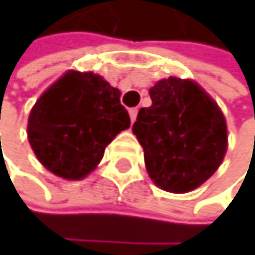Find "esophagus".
<instances>
[{
    "mask_svg": "<svg viewBox=\"0 0 255 255\" xmlns=\"http://www.w3.org/2000/svg\"><path fill=\"white\" fill-rule=\"evenodd\" d=\"M130 119H131V122H134L136 121V118H137V109H130Z\"/></svg>",
    "mask_w": 255,
    "mask_h": 255,
    "instance_id": "1",
    "label": "esophagus"
}]
</instances>
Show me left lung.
Here are the masks:
<instances>
[{"label": "left lung", "mask_w": 255, "mask_h": 255, "mask_svg": "<svg viewBox=\"0 0 255 255\" xmlns=\"http://www.w3.org/2000/svg\"><path fill=\"white\" fill-rule=\"evenodd\" d=\"M150 98L151 107L140 109L133 124L146 171L165 191L196 190L216 173L227 153L225 116L190 79H162L150 89Z\"/></svg>", "instance_id": "8db88e82"}]
</instances>
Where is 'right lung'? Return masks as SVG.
I'll use <instances>...</instances> for the list:
<instances>
[{"mask_svg": "<svg viewBox=\"0 0 255 255\" xmlns=\"http://www.w3.org/2000/svg\"><path fill=\"white\" fill-rule=\"evenodd\" d=\"M128 127L118 89L92 72L70 70L33 105L27 136L48 171L79 180L96 168L105 146Z\"/></svg>", "mask_w": 255, "mask_h": 255, "instance_id": "add662e5", "label": "right lung"}]
</instances>
